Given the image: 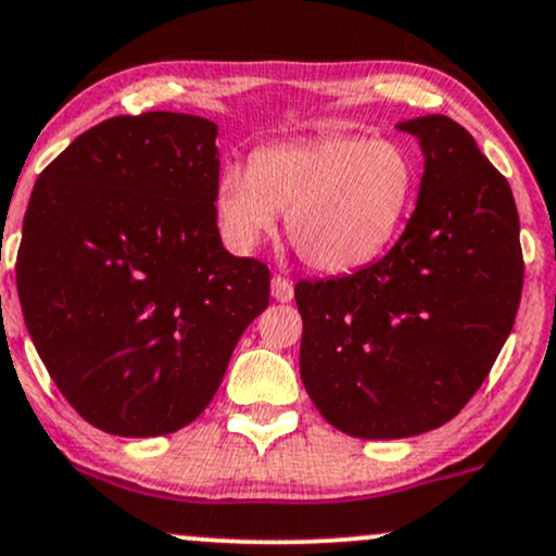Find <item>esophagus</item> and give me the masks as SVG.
Listing matches in <instances>:
<instances>
[{
	"instance_id": "1",
	"label": "esophagus",
	"mask_w": 556,
	"mask_h": 556,
	"mask_svg": "<svg viewBox=\"0 0 556 556\" xmlns=\"http://www.w3.org/2000/svg\"><path fill=\"white\" fill-rule=\"evenodd\" d=\"M271 298L277 300V303H290V300L295 298V287H292L290 279L274 277L271 279Z\"/></svg>"
}]
</instances>
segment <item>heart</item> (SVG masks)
<instances>
[{
	"label": "heart",
	"mask_w": 556,
	"mask_h": 556,
	"mask_svg": "<svg viewBox=\"0 0 556 556\" xmlns=\"http://www.w3.org/2000/svg\"><path fill=\"white\" fill-rule=\"evenodd\" d=\"M417 184V160L399 139L333 134L261 147L251 168L223 165L214 212L236 251L274 236L282 212L292 249L311 269L350 274L393 243Z\"/></svg>",
	"instance_id": "obj_1"
}]
</instances>
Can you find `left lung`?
I'll list each match as a JSON object with an SVG mask.
<instances>
[{
	"label": "left lung",
	"instance_id": "1",
	"mask_svg": "<svg viewBox=\"0 0 556 556\" xmlns=\"http://www.w3.org/2000/svg\"><path fill=\"white\" fill-rule=\"evenodd\" d=\"M425 155L414 214L376 264L295 287L300 378L329 425L399 440L451 422L510 337L523 253L510 184L453 118L396 124Z\"/></svg>",
	"mask_w": 556,
	"mask_h": 556
}]
</instances>
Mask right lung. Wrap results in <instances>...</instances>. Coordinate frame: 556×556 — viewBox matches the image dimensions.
I'll return each instance as SVG.
<instances>
[{"mask_svg":"<svg viewBox=\"0 0 556 556\" xmlns=\"http://www.w3.org/2000/svg\"><path fill=\"white\" fill-rule=\"evenodd\" d=\"M214 139L191 113L116 116L33 186L15 269L25 326L62 396L109 434L191 425L269 305L266 264L219 238Z\"/></svg>","mask_w":556,"mask_h":556,"instance_id":"right-lung-1","label":"right lung"}]
</instances>
